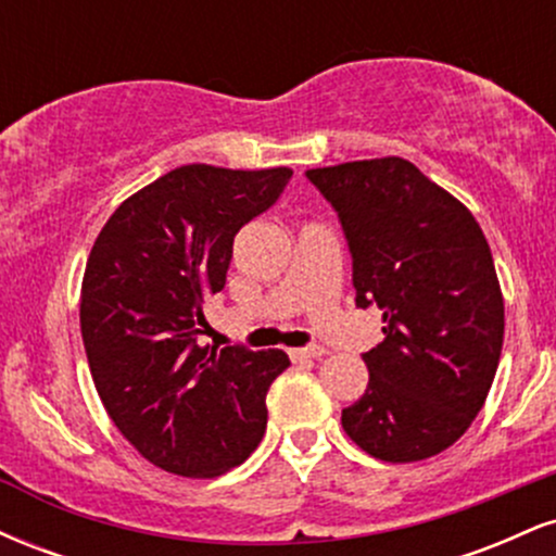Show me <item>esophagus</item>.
<instances>
[{
    "label": "esophagus",
    "instance_id": "obj_1",
    "mask_svg": "<svg viewBox=\"0 0 556 556\" xmlns=\"http://www.w3.org/2000/svg\"><path fill=\"white\" fill-rule=\"evenodd\" d=\"M287 355H290L292 361H303V358H321V355H327V350L318 348V344H311V348H292V350H287Z\"/></svg>",
    "mask_w": 556,
    "mask_h": 556
}]
</instances>
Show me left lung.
<instances>
[{
    "label": "left lung",
    "mask_w": 556,
    "mask_h": 556,
    "mask_svg": "<svg viewBox=\"0 0 556 556\" xmlns=\"http://www.w3.org/2000/svg\"><path fill=\"white\" fill-rule=\"evenodd\" d=\"M340 216L355 305H379L366 394L342 429L384 463L439 455L468 431L500 366L504 300L476 216L400 156L305 172Z\"/></svg>",
    "instance_id": "1"
}]
</instances>
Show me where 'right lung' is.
I'll use <instances>...</instances> for the list:
<instances>
[{"label": "right lung", "mask_w": 556, "mask_h": 556, "mask_svg": "<svg viewBox=\"0 0 556 556\" xmlns=\"http://www.w3.org/2000/svg\"><path fill=\"white\" fill-rule=\"evenodd\" d=\"M292 169L185 164L117 206L96 238L80 331L112 424L156 468L214 478L245 463L266 431L282 350L201 348L203 303L227 282L232 242Z\"/></svg>", "instance_id": "right-lung-1"}]
</instances>
